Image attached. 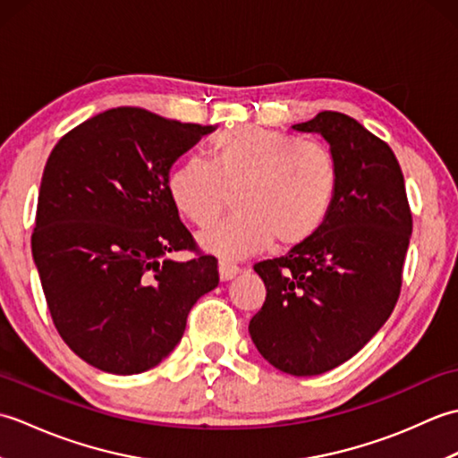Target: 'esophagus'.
<instances>
[{
	"instance_id": "34e87169",
	"label": "esophagus",
	"mask_w": 458,
	"mask_h": 458,
	"mask_svg": "<svg viewBox=\"0 0 458 458\" xmlns=\"http://www.w3.org/2000/svg\"><path fill=\"white\" fill-rule=\"evenodd\" d=\"M218 271H220V279L228 281V279H232V277H236V276H238L240 267H238L236 264H232V261H228V259H220Z\"/></svg>"
}]
</instances>
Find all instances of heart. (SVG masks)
Wrapping results in <instances>:
<instances>
[{
  "mask_svg": "<svg viewBox=\"0 0 458 458\" xmlns=\"http://www.w3.org/2000/svg\"><path fill=\"white\" fill-rule=\"evenodd\" d=\"M210 163L179 161L169 173L171 202L197 226H208L236 191L234 216L200 232L204 250L244 258L269 244L289 250L325 226L338 194V163L318 141L244 125L218 133Z\"/></svg>",
  "mask_w": 458,
  "mask_h": 458,
  "instance_id": "heart-1",
  "label": "heart"
}]
</instances>
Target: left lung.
<instances>
[{
  "instance_id": "1",
  "label": "left lung",
  "mask_w": 458,
  "mask_h": 458,
  "mask_svg": "<svg viewBox=\"0 0 458 458\" xmlns=\"http://www.w3.org/2000/svg\"><path fill=\"white\" fill-rule=\"evenodd\" d=\"M293 130L328 141L336 202L309 242L254 266L267 293L248 328L271 366L317 376L352 358L392 315L413 218L392 148L362 123L320 112Z\"/></svg>"
}]
</instances>
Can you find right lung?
<instances>
[{"label": "right lung", "mask_w": 458, "mask_h": 458, "mask_svg": "<svg viewBox=\"0 0 458 458\" xmlns=\"http://www.w3.org/2000/svg\"><path fill=\"white\" fill-rule=\"evenodd\" d=\"M212 125L112 108L64 133L45 165L33 259L58 335L84 362L141 374L177 346L218 285L167 191L171 165ZM195 258L173 262L171 250Z\"/></svg>", "instance_id": "add662e5"}]
</instances>
